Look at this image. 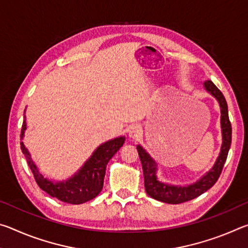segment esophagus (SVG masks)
Listing matches in <instances>:
<instances>
[{
  "label": "esophagus",
  "instance_id": "obj_1",
  "mask_svg": "<svg viewBox=\"0 0 248 248\" xmlns=\"http://www.w3.org/2000/svg\"><path fill=\"white\" fill-rule=\"evenodd\" d=\"M128 133H129L130 139L138 140V139H139V138L142 137V128L140 127V125H138V124H133V125H131V127L129 128Z\"/></svg>",
  "mask_w": 248,
  "mask_h": 248
}]
</instances>
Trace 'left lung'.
<instances>
[{
    "mask_svg": "<svg viewBox=\"0 0 248 248\" xmlns=\"http://www.w3.org/2000/svg\"><path fill=\"white\" fill-rule=\"evenodd\" d=\"M203 89L205 92L213 96L219 103L221 111V132H222V145L220 149L219 156L216 159L215 165L211 170H209L202 177H200L197 182L182 186V185H171L161 182L157 178V163L151 155L146 152L143 146L137 145L138 153H139L140 161L142 164L144 176V188L146 194L152 197L155 200L161 202L178 204L186 202L191 199H195L203 192L210 189L217 183V178L223 169L224 163L228 157V153L232 141V127L229 119L228 104L221 91L211 81L203 83Z\"/></svg>",
    "mask_w": 248,
    "mask_h": 248,
    "instance_id": "1",
    "label": "left lung"
}]
</instances>
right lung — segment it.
Returning <instances> with one entry per match:
<instances>
[{
  "instance_id": "obj_1",
  "label": "right lung",
  "mask_w": 248,
  "mask_h": 248,
  "mask_svg": "<svg viewBox=\"0 0 248 248\" xmlns=\"http://www.w3.org/2000/svg\"><path fill=\"white\" fill-rule=\"evenodd\" d=\"M26 110V109H25ZM27 129L26 117L24 111V121L20 132V140L24 139L25 131ZM125 137H118L100 144L89 159L84 163L77 173L65 180H52L40 173L35 162L32 161L24 142H20V149L27 159L29 169L31 170L36 183L44 191L53 198L71 204H81L94 199L103 189L104 177L106 173V166L109 159L124 145Z\"/></svg>"
}]
</instances>
